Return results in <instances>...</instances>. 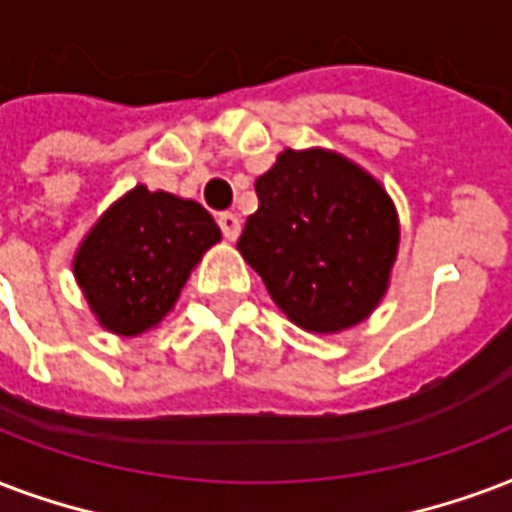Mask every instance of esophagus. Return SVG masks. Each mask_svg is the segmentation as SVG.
I'll return each instance as SVG.
<instances>
[{
  "label": "esophagus",
  "mask_w": 512,
  "mask_h": 512,
  "mask_svg": "<svg viewBox=\"0 0 512 512\" xmlns=\"http://www.w3.org/2000/svg\"><path fill=\"white\" fill-rule=\"evenodd\" d=\"M217 222H220V230H222V236L228 241H236L239 239V233H241V220L236 217L233 212H222L220 217H217Z\"/></svg>",
  "instance_id": "esophagus-1"
}]
</instances>
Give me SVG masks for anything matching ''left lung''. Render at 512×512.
I'll return each mask as SVG.
<instances>
[{"mask_svg": "<svg viewBox=\"0 0 512 512\" xmlns=\"http://www.w3.org/2000/svg\"><path fill=\"white\" fill-rule=\"evenodd\" d=\"M239 252L308 333H341L381 303L400 244L392 198L333 150H284L257 177Z\"/></svg>", "mask_w": 512, "mask_h": 512, "instance_id": "1", "label": "left lung"}]
</instances>
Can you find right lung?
<instances>
[{
  "label": "right lung",
  "mask_w": 512,
  "mask_h": 512,
  "mask_svg": "<svg viewBox=\"0 0 512 512\" xmlns=\"http://www.w3.org/2000/svg\"><path fill=\"white\" fill-rule=\"evenodd\" d=\"M220 236L201 204L136 185L88 230L74 255V279L99 325L131 338L169 314Z\"/></svg>",
  "instance_id": "1"
}]
</instances>
